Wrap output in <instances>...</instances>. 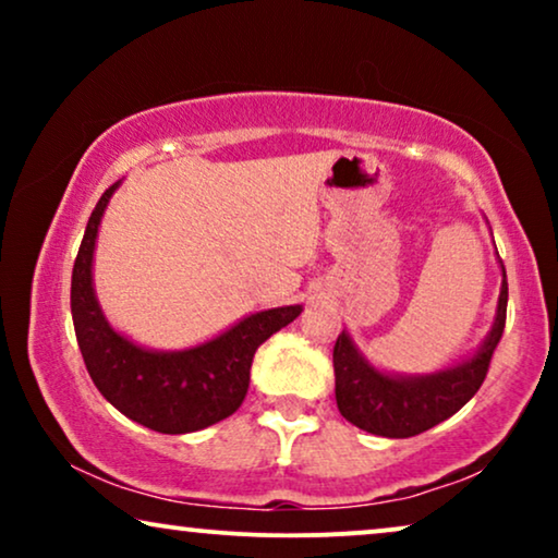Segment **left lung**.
<instances>
[{
  "instance_id": "1",
  "label": "left lung",
  "mask_w": 558,
  "mask_h": 558,
  "mask_svg": "<svg viewBox=\"0 0 558 558\" xmlns=\"http://www.w3.org/2000/svg\"><path fill=\"white\" fill-rule=\"evenodd\" d=\"M500 269L502 287L493 330L487 332L475 353L445 371L424 373V376H399V373L378 371L357 350L353 338L342 330L332 350L335 399H338L340 414L357 429L388 439L416 437L457 414L483 386L490 357L506 330L508 281L502 262Z\"/></svg>"
}]
</instances>
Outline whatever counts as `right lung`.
Returning <instances> with one entry per match:
<instances>
[{"label": "right lung", "instance_id": "add662e5", "mask_svg": "<svg viewBox=\"0 0 558 558\" xmlns=\"http://www.w3.org/2000/svg\"><path fill=\"white\" fill-rule=\"evenodd\" d=\"M121 182L90 213L73 264L71 312L83 363L111 407L159 434H187L223 422L246 399L258 345L300 317L302 304L243 317L185 350H149L113 330L94 289V251L104 210Z\"/></svg>", "mask_w": 558, "mask_h": 558}]
</instances>
